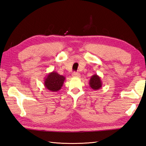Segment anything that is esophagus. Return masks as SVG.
Listing matches in <instances>:
<instances>
[{"label":"esophagus","instance_id":"obj_1","mask_svg":"<svg viewBox=\"0 0 146 146\" xmlns=\"http://www.w3.org/2000/svg\"><path fill=\"white\" fill-rule=\"evenodd\" d=\"M72 76L73 77H80V74L78 72H75H75L73 73Z\"/></svg>","mask_w":146,"mask_h":146}]
</instances>
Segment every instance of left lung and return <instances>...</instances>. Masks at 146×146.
Here are the masks:
<instances>
[{"mask_svg": "<svg viewBox=\"0 0 146 146\" xmlns=\"http://www.w3.org/2000/svg\"><path fill=\"white\" fill-rule=\"evenodd\" d=\"M89 83L90 87L92 89L95 90H97L100 89L102 86L101 79L97 75H94L91 77Z\"/></svg>", "mask_w": 146, "mask_h": 146, "instance_id": "left-lung-1", "label": "left lung"}]
</instances>
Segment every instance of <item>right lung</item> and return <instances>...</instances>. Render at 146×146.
<instances>
[{
    "label": "right lung",
    "mask_w": 146,
    "mask_h": 146,
    "mask_svg": "<svg viewBox=\"0 0 146 146\" xmlns=\"http://www.w3.org/2000/svg\"><path fill=\"white\" fill-rule=\"evenodd\" d=\"M65 77L54 71L49 73L44 80L45 87L51 92H58L63 85Z\"/></svg>",
    "instance_id": "add662e5"
}]
</instances>
